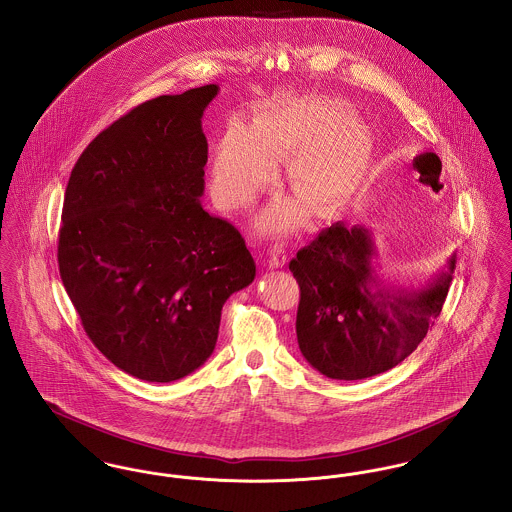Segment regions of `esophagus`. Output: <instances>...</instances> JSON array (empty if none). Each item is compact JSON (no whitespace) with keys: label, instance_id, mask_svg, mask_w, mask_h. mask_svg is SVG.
Returning a JSON list of instances; mask_svg holds the SVG:
<instances>
[{"label":"esophagus","instance_id":"esophagus-1","mask_svg":"<svg viewBox=\"0 0 512 512\" xmlns=\"http://www.w3.org/2000/svg\"><path fill=\"white\" fill-rule=\"evenodd\" d=\"M286 259H288V255H286L284 247H282V245H274V247L269 249L267 265H269L271 269H282V267L286 265Z\"/></svg>","mask_w":512,"mask_h":512}]
</instances>
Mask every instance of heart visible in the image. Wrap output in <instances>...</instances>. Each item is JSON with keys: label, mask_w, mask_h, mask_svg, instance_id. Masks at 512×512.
Returning <instances> with one entry per match:
<instances>
[{"label": "heart", "mask_w": 512, "mask_h": 512, "mask_svg": "<svg viewBox=\"0 0 512 512\" xmlns=\"http://www.w3.org/2000/svg\"><path fill=\"white\" fill-rule=\"evenodd\" d=\"M348 112L319 98H298L263 108L253 125L232 123L212 156L211 193L222 209H241L276 180L278 162L296 154L294 191L313 216H340L358 195L371 168V143L360 127L344 123ZM300 207L271 205L261 216L265 232L294 230Z\"/></svg>", "instance_id": "1"}]
</instances>
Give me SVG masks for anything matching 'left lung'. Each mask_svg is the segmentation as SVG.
Segmentation results:
<instances>
[{
    "mask_svg": "<svg viewBox=\"0 0 512 512\" xmlns=\"http://www.w3.org/2000/svg\"><path fill=\"white\" fill-rule=\"evenodd\" d=\"M371 230L336 222L290 261L300 284L296 334L303 358L338 381L385 373L406 360L439 317L456 255L421 288L394 286L373 265Z\"/></svg>",
    "mask_w": 512,
    "mask_h": 512,
    "instance_id": "left-lung-1",
    "label": "left lung"
}]
</instances>
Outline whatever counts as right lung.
Returning a JSON list of instances; mask_svg holds the SVG:
<instances>
[{"label":"right lung","mask_w":512,"mask_h":512,"mask_svg":"<svg viewBox=\"0 0 512 512\" xmlns=\"http://www.w3.org/2000/svg\"><path fill=\"white\" fill-rule=\"evenodd\" d=\"M216 85L164 94L104 129L65 189L61 282L118 369L170 383L211 358L222 305L255 278L240 232L203 209Z\"/></svg>","instance_id":"obj_1"}]
</instances>
